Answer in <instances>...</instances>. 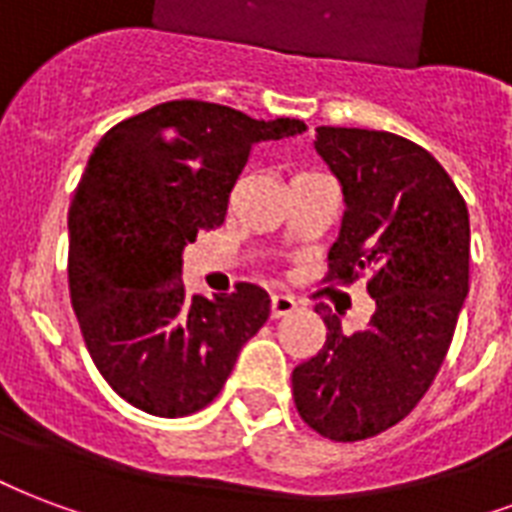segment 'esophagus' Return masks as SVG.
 I'll return each mask as SVG.
<instances>
[{"instance_id":"esophagus-1","label":"esophagus","mask_w":512,"mask_h":512,"mask_svg":"<svg viewBox=\"0 0 512 512\" xmlns=\"http://www.w3.org/2000/svg\"><path fill=\"white\" fill-rule=\"evenodd\" d=\"M294 310H297V299L288 294H272V318H283Z\"/></svg>"}]
</instances>
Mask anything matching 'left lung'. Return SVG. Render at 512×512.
I'll list each match as a JSON object with an SVG mask.
<instances>
[{"instance_id": "obj_1", "label": "left lung", "mask_w": 512, "mask_h": 512, "mask_svg": "<svg viewBox=\"0 0 512 512\" xmlns=\"http://www.w3.org/2000/svg\"><path fill=\"white\" fill-rule=\"evenodd\" d=\"M315 151L345 197L324 280L370 272L375 313L343 334L315 307L326 343L291 372V388L310 429L356 443L399 424L440 372L470 291V213L440 161L399 134L318 126Z\"/></svg>"}]
</instances>
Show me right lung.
<instances>
[{
  "mask_svg": "<svg viewBox=\"0 0 512 512\" xmlns=\"http://www.w3.org/2000/svg\"><path fill=\"white\" fill-rule=\"evenodd\" d=\"M305 129L178 99L96 142L69 205V297L96 370L129 405L161 418L207 407L270 318V294L253 283L188 297L183 248L224 224L256 142Z\"/></svg>",
  "mask_w": 512,
  "mask_h": 512,
  "instance_id": "right-lung-1",
  "label": "right lung"
}]
</instances>
